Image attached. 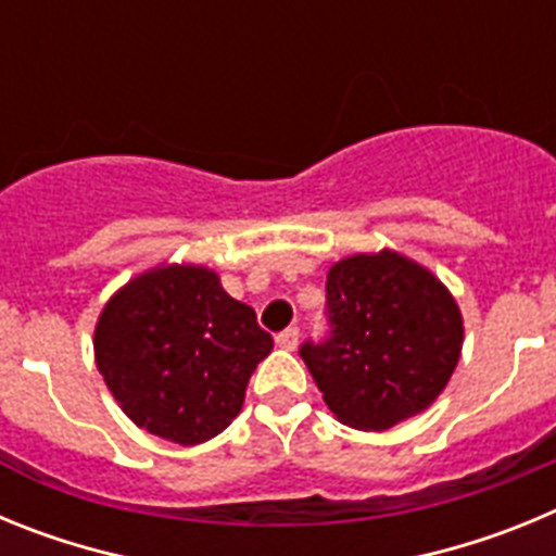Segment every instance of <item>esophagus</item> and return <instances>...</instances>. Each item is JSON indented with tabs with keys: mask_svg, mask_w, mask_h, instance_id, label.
Returning a JSON list of instances; mask_svg holds the SVG:
<instances>
[{
	"mask_svg": "<svg viewBox=\"0 0 556 556\" xmlns=\"http://www.w3.org/2000/svg\"><path fill=\"white\" fill-rule=\"evenodd\" d=\"M298 339H301V331L294 326H289L275 337V345L283 348V351H294V348H298Z\"/></svg>",
	"mask_w": 556,
	"mask_h": 556,
	"instance_id": "34e87169",
	"label": "esophagus"
}]
</instances>
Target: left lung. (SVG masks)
Segmentation results:
<instances>
[{"instance_id": "1", "label": "left lung", "mask_w": 556, "mask_h": 556, "mask_svg": "<svg viewBox=\"0 0 556 556\" xmlns=\"http://www.w3.org/2000/svg\"><path fill=\"white\" fill-rule=\"evenodd\" d=\"M328 337L301 356L345 426L384 431L431 406L462 351V314L448 289L395 250L333 264Z\"/></svg>"}]
</instances>
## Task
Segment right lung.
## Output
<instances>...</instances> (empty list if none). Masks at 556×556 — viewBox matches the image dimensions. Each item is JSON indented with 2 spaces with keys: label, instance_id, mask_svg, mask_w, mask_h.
<instances>
[{
  "label": "right lung",
  "instance_id": "obj_1",
  "mask_svg": "<svg viewBox=\"0 0 556 556\" xmlns=\"http://www.w3.org/2000/svg\"><path fill=\"white\" fill-rule=\"evenodd\" d=\"M273 337L194 264L141 273L113 294L94 331L108 390L139 429L198 445L228 429Z\"/></svg>",
  "mask_w": 556,
  "mask_h": 556
}]
</instances>
